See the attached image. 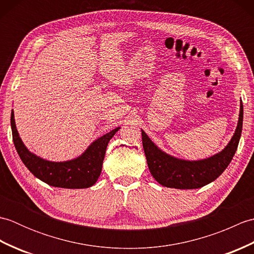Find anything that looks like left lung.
<instances>
[{
  "label": "left lung",
  "mask_w": 254,
  "mask_h": 254,
  "mask_svg": "<svg viewBox=\"0 0 254 254\" xmlns=\"http://www.w3.org/2000/svg\"><path fill=\"white\" fill-rule=\"evenodd\" d=\"M244 121V106L240 105L239 121L234 136L222 152L207 159L189 161L172 157L156 146L142 131L143 148L150 174L161 186L175 189H197L208 185L223 174L238 147Z\"/></svg>",
  "instance_id": "obj_1"
}]
</instances>
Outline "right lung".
<instances>
[{"mask_svg":"<svg viewBox=\"0 0 254 254\" xmlns=\"http://www.w3.org/2000/svg\"><path fill=\"white\" fill-rule=\"evenodd\" d=\"M10 127L15 148L31 174L49 186L64 189H84L95 185L100 176L108 143L119 131L117 127L96 139L78 158L53 163L37 157L26 148L16 130L13 111L10 113Z\"/></svg>","mask_w":254,"mask_h":254,"instance_id":"1","label":"right lung"}]
</instances>
